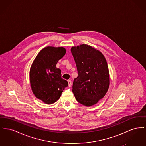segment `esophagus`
Returning a JSON list of instances; mask_svg holds the SVG:
<instances>
[{
    "label": "esophagus",
    "instance_id": "34e87169",
    "mask_svg": "<svg viewBox=\"0 0 146 146\" xmlns=\"http://www.w3.org/2000/svg\"><path fill=\"white\" fill-rule=\"evenodd\" d=\"M68 86L69 87H70L72 85V81L70 80H68Z\"/></svg>",
    "mask_w": 146,
    "mask_h": 146
}]
</instances>
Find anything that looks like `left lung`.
I'll list each match as a JSON object with an SVG mask.
<instances>
[{"mask_svg":"<svg viewBox=\"0 0 146 146\" xmlns=\"http://www.w3.org/2000/svg\"><path fill=\"white\" fill-rule=\"evenodd\" d=\"M70 51L78 71L72 91L80 104L86 106L96 104L104 97L110 86L109 70L104 56L85 44L72 47Z\"/></svg>","mask_w":146,"mask_h":146,"instance_id":"8db88e82","label":"left lung"}]
</instances>
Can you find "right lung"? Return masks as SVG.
I'll use <instances>...</instances> for the list:
<instances>
[{"label":"right lung","mask_w":146,"mask_h":146,"mask_svg":"<svg viewBox=\"0 0 146 146\" xmlns=\"http://www.w3.org/2000/svg\"><path fill=\"white\" fill-rule=\"evenodd\" d=\"M66 52L62 47H46L39 52L31 67L29 76L35 96L47 104L54 103L61 95L67 80L61 78V71L56 65Z\"/></svg>","instance_id":"1"}]
</instances>
